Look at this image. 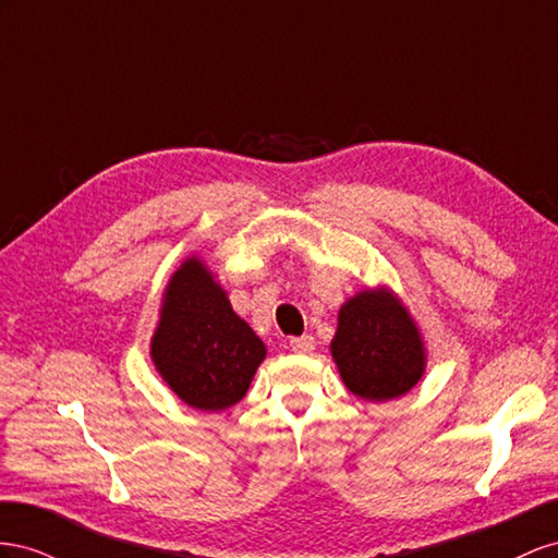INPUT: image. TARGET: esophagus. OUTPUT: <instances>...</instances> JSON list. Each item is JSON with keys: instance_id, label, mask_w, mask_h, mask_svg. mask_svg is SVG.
Listing matches in <instances>:
<instances>
[{"instance_id": "esophagus-1", "label": "esophagus", "mask_w": 558, "mask_h": 558, "mask_svg": "<svg viewBox=\"0 0 558 558\" xmlns=\"http://www.w3.org/2000/svg\"><path fill=\"white\" fill-rule=\"evenodd\" d=\"M290 348L294 350V353H301V355L313 353V348H315V339L311 337V333H304V337H294V339L290 341Z\"/></svg>"}]
</instances>
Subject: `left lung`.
Instances as JSON below:
<instances>
[{
  "instance_id": "1",
  "label": "left lung",
  "mask_w": 558,
  "mask_h": 558,
  "mask_svg": "<svg viewBox=\"0 0 558 558\" xmlns=\"http://www.w3.org/2000/svg\"><path fill=\"white\" fill-rule=\"evenodd\" d=\"M329 350L345 388L367 402L397 400L425 374L421 329L388 288L345 301Z\"/></svg>"
}]
</instances>
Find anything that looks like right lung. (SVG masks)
Returning <instances> with one entry per match:
<instances>
[{
	"mask_svg": "<svg viewBox=\"0 0 558 558\" xmlns=\"http://www.w3.org/2000/svg\"><path fill=\"white\" fill-rule=\"evenodd\" d=\"M149 348L168 388L198 411L241 402L266 357L264 341L235 315L227 290L196 254L168 280Z\"/></svg>",
	"mask_w": 558,
	"mask_h": 558,
	"instance_id": "right-lung-1",
	"label": "right lung"
}]
</instances>
